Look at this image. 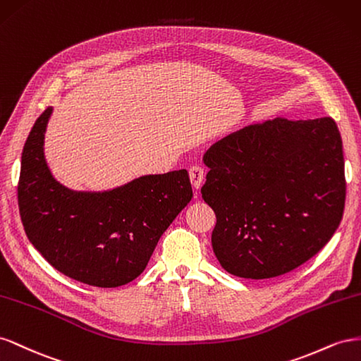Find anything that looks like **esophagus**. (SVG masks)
<instances>
[{
	"mask_svg": "<svg viewBox=\"0 0 361 361\" xmlns=\"http://www.w3.org/2000/svg\"><path fill=\"white\" fill-rule=\"evenodd\" d=\"M204 175H205V171H204L202 166H200V164H195V166H192L189 169V177H190V181H192V186L195 189H200L202 186Z\"/></svg>",
	"mask_w": 361,
	"mask_h": 361,
	"instance_id": "1",
	"label": "esophagus"
}]
</instances>
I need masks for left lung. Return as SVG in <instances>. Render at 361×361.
<instances>
[{"instance_id":"8db88e82","label":"left lung","mask_w":361,"mask_h":361,"mask_svg":"<svg viewBox=\"0 0 361 361\" xmlns=\"http://www.w3.org/2000/svg\"><path fill=\"white\" fill-rule=\"evenodd\" d=\"M201 189L216 214L212 246L224 269L264 280L321 251L342 221V137L331 118H275L221 139L204 154Z\"/></svg>"}]
</instances>
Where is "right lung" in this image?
<instances>
[{"mask_svg": "<svg viewBox=\"0 0 361 361\" xmlns=\"http://www.w3.org/2000/svg\"><path fill=\"white\" fill-rule=\"evenodd\" d=\"M53 107L30 131L20 157L18 205L28 240L61 274L97 287L137 278L161 234L190 202L186 169L142 175L102 192L72 190L54 178L44 151Z\"/></svg>", "mask_w": 361, "mask_h": 361, "instance_id": "1", "label": "right lung"}]
</instances>
